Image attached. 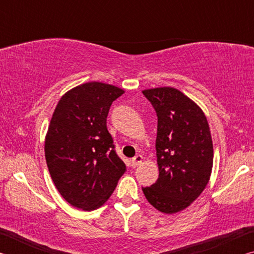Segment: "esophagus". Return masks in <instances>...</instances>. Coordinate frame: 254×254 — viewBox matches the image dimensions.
<instances>
[{"instance_id":"1","label":"esophagus","mask_w":254,"mask_h":254,"mask_svg":"<svg viewBox=\"0 0 254 254\" xmlns=\"http://www.w3.org/2000/svg\"><path fill=\"white\" fill-rule=\"evenodd\" d=\"M143 158L142 156H140V154H137L134 158H132V167L133 168H136L137 166H140L141 163H142Z\"/></svg>"}]
</instances>
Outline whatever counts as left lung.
I'll use <instances>...</instances> for the list:
<instances>
[{
  "instance_id": "obj_1",
  "label": "left lung",
  "mask_w": 254,
  "mask_h": 254,
  "mask_svg": "<svg viewBox=\"0 0 254 254\" xmlns=\"http://www.w3.org/2000/svg\"><path fill=\"white\" fill-rule=\"evenodd\" d=\"M158 117L159 177L142 188L154 208L174 214L187 208L212 174L214 150L207 119L194 101L173 87L142 91Z\"/></svg>"
}]
</instances>
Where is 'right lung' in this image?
<instances>
[{"mask_svg":"<svg viewBox=\"0 0 254 254\" xmlns=\"http://www.w3.org/2000/svg\"><path fill=\"white\" fill-rule=\"evenodd\" d=\"M123 93L117 86L91 81L68 91L56 106L45 156L56 188L74 207H101L126 173L106 127L112 103Z\"/></svg>","mask_w":254,"mask_h":254,"instance_id":"1","label":"right lung"}]
</instances>
